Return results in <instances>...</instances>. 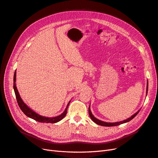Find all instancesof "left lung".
<instances>
[{"label":"left lung","mask_w":158,"mask_h":158,"mask_svg":"<svg viewBox=\"0 0 158 158\" xmlns=\"http://www.w3.org/2000/svg\"><path fill=\"white\" fill-rule=\"evenodd\" d=\"M148 81H147V86H146V95H147V93H148ZM89 115L91 118V119L95 123H96L97 125H101V126H103V127H114V126H118L119 125H121V124H123V123H128L130 121H131L132 119L133 118H135L136 115L137 114L139 113V111H140V109L138 110V111L135 113L134 114H132V115L131 117L128 118L127 119H126V120H124V121H119V122H116V123H107V122H104V121H100L99 120V119H98L97 118H95L94 115L92 113V112H91V110H90V104H89Z\"/></svg>","instance_id":"8db88e82"}]
</instances>
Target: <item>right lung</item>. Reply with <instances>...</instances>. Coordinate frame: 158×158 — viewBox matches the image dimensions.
I'll list each match as a JSON object with an SVG mask.
<instances>
[{"mask_svg": "<svg viewBox=\"0 0 158 158\" xmlns=\"http://www.w3.org/2000/svg\"><path fill=\"white\" fill-rule=\"evenodd\" d=\"M16 71H15V73H14V85H13L14 90V92H15V94H16V98L17 99V102H18V106H19V107H20L22 112L24 113L27 117H30L32 119H34L35 121H38L40 123H56L57 122L60 121V120H62V119H63L66 116V113H67V108L69 106L70 101L69 102L67 106H66L63 113L60 114V115L55 117H45V116H41V115H40V114L35 112L34 111H33L32 109H31L24 102H23V100L22 99L20 94H19L18 89L16 88Z\"/></svg>", "mask_w": 158, "mask_h": 158, "instance_id": "right-lung-1", "label": "right lung"}]
</instances>
